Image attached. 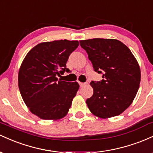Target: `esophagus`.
<instances>
[{"label":"esophagus","mask_w":153,"mask_h":153,"mask_svg":"<svg viewBox=\"0 0 153 153\" xmlns=\"http://www.w3.org/2000/svg\"><path fill=\"white\" fill-rule=\"evenodd\" d=\"M79 85H80V87H83L84 85H86V82H79Z\"/></svg>","instance_id":"34e87169"}]
</instances>
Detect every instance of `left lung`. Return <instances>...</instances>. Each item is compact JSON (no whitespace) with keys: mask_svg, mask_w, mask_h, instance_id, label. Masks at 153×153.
I'll return each mask as SVG.
<instances>
[{"mask_svg":"<svg viewBox=\"0 0 153 153\" xmlns=\"http://www.w3.org/2000/svg\"><path fill=\"white\" fill-rule=\"evenodd\" d=\"M94 71L101 81H91L94 94L86 100L91 113L100 118L118 116L131 105L140 87L141 73L137 61L122 42L112 39L81 40Z\"/></svg>","mask_w":153,"mask_h":153,"instance_id":"1","label":"left lung"}]
</instances>
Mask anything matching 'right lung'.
<instances>
[{
  "mask_svg": "<svg viewBox=\"0 0 153 153\" xmlns=\"http://www.w3.org/2000/svg\"><path fill=\"white\" fill-rule=\"evenodd\" d=\"M78 41L56 40L33 47L19 72V88L30 111L42 119L57 120L71 108L79 88L77 82L58 80L65 72L69 56L78 47Z\"/></svg>",
  "mask_w": 153,
  "mask_h": 153,
  "instance_id": "obj_1",
  "label": "right lung"
}]
</instances>
